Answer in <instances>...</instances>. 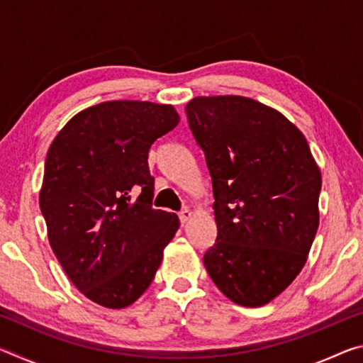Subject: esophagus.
Listing matches in <instances>:
<instances>
[{
	"mask_svg": "<svg viewBox=\"0 0 363 363\" xmlns=\"http://www.w3.org/2000/svg\"><path fill=\"white\" fill-rule=\"evenodd\" d=\"M190 218H192V211L187 210V208H186V210H182V211L179 213V220H181V224H186Z\"/></svg>",
	"mask_w": 363,
	"mask_h": 363,
	"instance_id": "34e87169",
	"label": "esophagus"
}]
</instances>
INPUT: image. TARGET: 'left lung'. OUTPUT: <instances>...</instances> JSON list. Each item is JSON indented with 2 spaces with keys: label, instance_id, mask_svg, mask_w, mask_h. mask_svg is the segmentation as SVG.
<instances>
[{
  "label": "left lung",
  "instance_id": "obj_1",
  "mask_svg": "<svg viewBox=\"0 0 363 363\" xmlns=\"http://www.w3.org/2000/svg\"><path fill=\"white\" fill-rule=\"evenodd\" d=\"M186 113L213 182L218 237L205 267L235 304H267L307 261L318 229L320 169L304 134L250 97H195Z\"/></svg>",
  "mask_w": 363,
  "mask_h": 363
}]
</instances>
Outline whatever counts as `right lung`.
Returning <instances> with one entry per match:
<instances>
[{
	"label": "right lung",
	"instance_id": "obj_1",
	"mask_svg": "<svg viewBox=\"0 0 363 363\" xmlns=\"http://www.w3.org/2000/svg\"><path fill=\"white\" fill-rule=\"evenodd\" d=\"M177 123L167 104L102 102L73 116L48 150L40 208L49 245L72 284L108 309L140 298L179 229L174 213L152 208L147 163Z\"/></svg>",
	"mask_w": 363,
	"mask_h": 363
}]
</instances>
